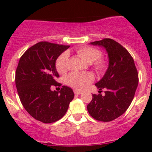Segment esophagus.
<instances>
[{"instance_id":"obj_1","label":"esophagus","mask_w":152,"mask_h":152,"mask_svg":"<svg viewBox=\"0 0 152 152\" xmlns=\"http://www.w3.org/2000/svg\"><path fill=\"white\" fill-rule=\"evenodd\" d=\"M74 93L76 95H79L82 93V91H81V90H74Z\"/></svg>"}]
</instances>
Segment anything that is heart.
<instances>
[{"mask_svg":"<svg viewBox=\"0 0 152 152\" xmlns=\"http://www.w3.org/2000/svg\"><path fill=\"white\" fill-rule=\"evenodd\" d=\"M76 53L79 57L89 64L97 60L100 56V52L96 48L91 47L79 48L76 50ZM68 62V53H62L56 61V68L59 73L66 72ZM105 64L102 60H98L95 62L94 67L97 71H102L104 68ZM93 76L90 73H73L69 74L66 78V82L68 85L74 88L82 90L85 88L88 84L93 82Z\"/></svg>","mask_w":152,"mask_h":152,"instance_id":"obj_1","label":"heart"}]
</instances>
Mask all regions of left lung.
<instances>
[{
  "mask_svg": "<svg viewBox=\"0 0 152 152\" xmlns=\"http://www.w3.org/2000/svg\"><path fill=\"white\" fill-rule=\"evenodd\" d=\"M90 44L105 49L109 65L102 79L96 83L99 93L107 90L105 94H93L87 108L96 120L111 121L123 115L131 104L138 85V74L130 53L116 41L106 38Z\"/></svg>",
  "mask_w": 152,
  "mask_h": 152,
  "instance_id": "left-lung-1",
  "label": "left lung"
}]
</instances>
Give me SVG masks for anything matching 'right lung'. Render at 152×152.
Returning a JSON list of instances; mask_svg holds the SVG:
<instances>
[{
  "label": "right lung",
  "instance_id": "1",
  "mask_svg": "<svg viewBox=\"0 0 152 152\" xmlns=\"http://www.w3.org/2000/svg\"><path fill=\"white\" fill-rule=\"evenodd\" d=\"M69 47L39 42L20 59L15 73L18 96L29 115L42 123H53L62 118L74 98L73 90L67 86H62L59 92L50 90L59 76L56 59Z\"/></svg>",
  "mask_w": 152,
  "mask_h": 152
}]
</instances>
